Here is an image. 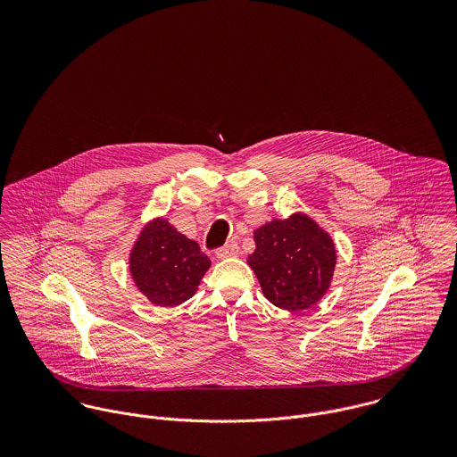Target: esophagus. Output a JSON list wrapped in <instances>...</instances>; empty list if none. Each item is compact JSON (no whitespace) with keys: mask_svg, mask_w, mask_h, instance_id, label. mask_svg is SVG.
<instances>
[{"mask_svg":"<svg viewBox=\"0 0 457 457\" xmlns=\"http://www.w3.org/2000/svg\"><path fill=\"white\" fill-rule=\"evenodd\" d=\"M239 255V246L236 243H230V245H225L223 248H220L216 252V257L218 259H232V257H237Z\"/></svg>","mask_w":457,"mask_h":457,"instance_id":"obj_1","label":"esophagus"}]
</instances>
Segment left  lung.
<instances>
[{
    "label": "left lung",
    "instance_id": "left-lung-1",
    "mask_svg": "<svg viewBox=\"0 0 457 457\" xmlns=\"http://www.w3.org/2000/svg\"><path fill=\"white\" fill-rule=\"evenodd\" d=\"M253 237L257 248L248 263L274 306L306 310L326 295L336 267V248L317 221L295 212L262 225Z\"/></svg>",
    "mask_w": 457,
    "mask_h": 457
}]
</instances>
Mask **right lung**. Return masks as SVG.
<instances>
[{"label":"right lung","mask_w":457,"mask_h":457,"mask_svg":"<svg viewBox=\"0 0 457 457\" xmlns=\"http://www.w3.org/2000/svg\"><path fill=\"white\" fill-rule=\"evenodd\" d=\"M129 263L135 287L162 308H172L194 297L202 276L211 267L195 241L178 232L165 218H156L142 228Z\"/></svg>","instance_id":"right-lung-1"}]
</instances>
